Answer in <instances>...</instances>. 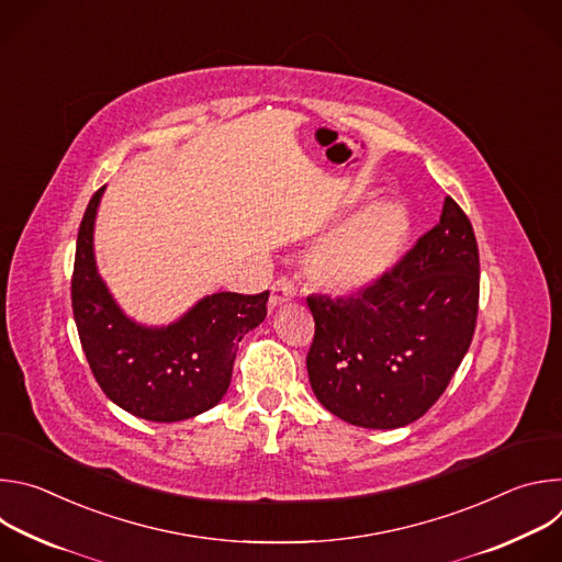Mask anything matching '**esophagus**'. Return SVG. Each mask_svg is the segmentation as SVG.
Segmentation results:
<instances>
[{"instance_id":"1","label":"esophagus","mask_w":562,"mask_h":562,"mask_svg":"<svg viewBox=\"0 0 562 562\" xmlns=\"http://www.w3.org/2000/svg\"><path fill=\"white\" fill-rule=\"evenodd\" d=\"M295 282L289 278V276H280L273 284H271V295H269V304L271 306H278L286 300H291L295 295Z\"/></svg>"}]
</instances>
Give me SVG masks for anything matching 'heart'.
<instances>
[{
    "label": "heart",
    "instance_id": "obj_1",
    "mask_svg": "<svg viewBox=\"0 0 562 562\" xmlns=\"http://www.w3.org/2000/svg\"><path fill=\"white\" fill-rule=\"evenodd\" d=\"M409 222L397 204L380 202L319 245L308 260V276L334 293H349L380 278L403 254Z\"/></svg>",
    "mask_w": 562,
    "mask_h": 562
}]
</instances>
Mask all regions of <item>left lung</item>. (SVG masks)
<instances>
[{
  "mask_svg": "<svg viewBox=\"0 0 562 562\" xmlns=\"http://www.w3.org/2000/svg\"><path fill=\"white\" fill-rule=\"evenodd\" d=\"M480 258L473 226L453 198L440 222L356 293H311L315 334L306 353L315 397L367 429L425 416L460 367L477 317Z\"/></svg>",
  "mask_w": 562,
  "mask_h": 562,
  "instance_id": "1",
  "label": "left lung"
}]
</instances>
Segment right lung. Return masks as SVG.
Instances as JSON below:
<instances>
[{
    "instance_id": "right-lung-1",
    "label": "right lung",
    "mask_w": 562,
    "mask_h": 562,
    "mask_svg": "<svg viewBox=\"0 0 562 562\" xmlns=\"http://www.w3.org/2000/svg\"><path fill=\"white\" fill-rule=\"evenodd\" d=\"M102 193L104 187L77 233L70 300L79 342L98 384L124 412L150 423L193 418L226 393L237 345L267 317L269 291L213 293L169 327L135 325L95 269L93 224Z\"/></svg>"
}]
</instances>
